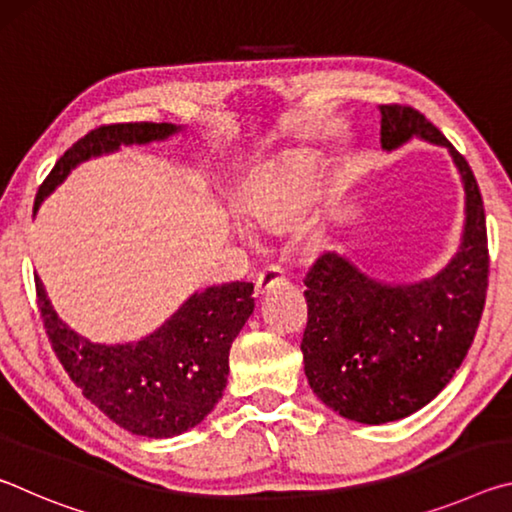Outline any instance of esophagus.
Returning a JSON list of instances; mask_svg holds the SVG:
<instances>
[{"label": "esophagus", "instance_id": "esophagus-1", "mask_svg": "<svg viewBox=\"0 0 512 512\" xmlns=\"http://www.w3.org/2000/svg\"><path fill=\"white\" fill-rule=\"evenodd\" d=\"M284 282H287V275H284L280 266H266L257 275L255 293L257 296H264V293H268L273 287H277V284H284Z\"/></svg>", "mask_w": 512, "mask_h": 512}]
</instances>
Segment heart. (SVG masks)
I'll return each instance as SVG.
<instances>
[{
	"mask_svg": "<svg viewBox=\"0 0 512 512\" xmlns=\"http://www.w3.org/2000/svg\"><path fill=\"white\" fill-rule=\"evenodd\" d=\"M309 201V189L298 171H282L268 178L248 196L250 219L266 228H284L300 216Z\"/></svg>",
	"mask_w": 512,
	"mask_h": 512,
	"instance_id": "1",
	"label": "heart"
}]
</instances>
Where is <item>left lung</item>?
I'll list each match as a JSON object with an SVG mask.
<instances>
[{"label": "left lung", "instance_id": "1", "mask_svg": "<svg viewBox=\"0 0 512 512\" xmlns=\"http://www.w3.org/2000/svg\"><path fill=\"white\" fill-rule=\"evenodd\" d=\"M379 110L386 151L418 135L452 153L465 187V232L447 268L420 284L377 282L336 253H323L307 271L300 350L309 386L329 409L363 424L406 418L449 384L479 329L490 273L470 164L422 112L402 103Z\"/></svg>", "mask_w": 512, "mask_h": 512}]
</instances>
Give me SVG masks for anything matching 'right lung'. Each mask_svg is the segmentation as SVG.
Segmentation results:
<instances>
[{"mask_svg": "<svg viewBox=\"0 0 512 512\" xmlns=\"http://www.w3.org/2000/svg\"><path fill=\"white\" fill-rule=\"evenodd\" d=\"M176 131L178 126L153 121L94 128L60 155L38 189L33 212L79 162L117 151L121 144L164 140ZM36 296L51 350L69 379L112 422L146 438L178 436L214 409L228 381L230 345L255 307L253 284H221L194 293L146 339L99 345L72 332L56 316L38 277Z\"/></svg>", "mask_w": 512, "mask_h": 512, "instance_id": "1", "label": "right lung"}]
</instances>
